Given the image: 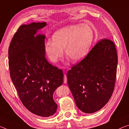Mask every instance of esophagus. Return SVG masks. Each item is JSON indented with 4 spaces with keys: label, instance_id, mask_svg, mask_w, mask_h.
<instances>
[{
    "label": "esophagus",
    "instance_id": "obj_1",
    "mask_svg": "<svg viewBox=\"0 0 129 129\" xmlns=\"http://www.w3.org/2000/svg\"><path fill=\"white\" fill-rule=\"evenodd\" d=\"M67 82V77L66 75H64V82L65 83V84H66Z\"/></svg>",
    "mask_w": 129,
    "mask_h": 129
}]
</instances>
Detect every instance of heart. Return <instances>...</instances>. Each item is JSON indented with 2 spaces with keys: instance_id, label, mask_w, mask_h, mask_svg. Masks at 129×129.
I'll return each mask as SVG.
<instances>
[{
  "instance_id": "1",
  "label": "heart",
  "mask_w": 129,
  "mask_h": 129,
  "mask_svg": "<svg viewBox=\"0 0 129 129\" xmlns=\"http://www.w3.org/2000/svg\"><path fill=\"white\" fill-rule=\"evenodd\" d=\"M94 36L92 28L86 24L67 26L53 34V41H47L45 43V52L53 62L62 57L64 49L69 59L74 62L79 61L88 53Z\"/></svg>"
}]
</instances>
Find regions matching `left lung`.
I'll return each mask as SVG.
<instances>
[{"label":"left lung","mask_w":129,"mask_h":129,"mask_svg":"<svg viewBox=\"0 0 129 129\" xmlns=\"http://www.w3.org/2000/svg\"><path fill=\"white\" fill-rule=\"evenodd\" d=\"M117 64L115 44L102 39L69 70L68 85L81 111L93 113L108 103L114 89Z\"/></svg>","instance_id":"left-lung-1"}]
</instances>
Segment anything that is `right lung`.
<instances>
[{"instance_id": "obj_1", "label": "right lung", "mask_w": 129, "mask_h": 129, "mask_svg": "<svg viewBox=\"0 0 129 129\" xmlns=\"http://www.w3.org/2000/svg\"><path fill=\"white\" fill-rule=\"evenodd\" d=\"M46 25L45 22L21 25L8 48L10 76L19 99L30 112L44 117L57 111L53 94L64 81L62 70L45 57V36H35Z\"/></svg>"}]
</instances>
